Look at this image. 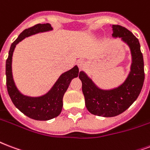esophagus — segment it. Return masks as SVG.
Instances as JSON below:
<instances>
[{
	"label": "esophagus",
	"mask_w": 150,
	"mask_h": 150,
	"mask_svg": "<svg viewBox=\"0 0 150 150\" xmlns=\"http://www.w3.org/2000/svg\"><path fill=\"white\" fill-rule=\"evenodd\" d=\"M77 64L79 67V69H83V67H85V61L83 60H79L77 61Z\"/></svg>",
	"instance_id": "obj_1"
}]
</instances>
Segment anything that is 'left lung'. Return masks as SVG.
I'll list each match as a JSON object with an SVG mask.
<instances>
[{
    "mask_svg": "<svg viewBox=\"0 0 150 150\" xmlns=\"http://www.w3.org/2000/svg\"><path fill=\"white\" fill-rule=\"evenodd\" d=\"M112 37L120 38L128 45L131 54V71L118 87L100 89L85 71L79 72L86 107L90 113L103 117H113L126 111L139 97L145 79L143 56L139 39L125 27L112 25Z\"/></svg>",
    "mask_w": 150,
    "mask_h": 150,
    "instance_id": "obj_1",
    "label": "left lung"
}]
</instances>
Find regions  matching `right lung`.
<instances>
[{
	"mask_svg": "<svg viewBox=\"0 0 150 150\" xmlns=\"http://www.w3.org/2000/svg\"><path fill=\"white\" fill-rule=\"evenodd\" d=\"M52 30V27L50 23H39L24 30L11 44L6 60V85L9 97L14 105L21 112L36 120H49L60 115L63 108V97L71 80L78 77L79 72V67L75 65L71 69L61 74L52 88L44 95L30 97L23 94L15 84L11 71L12 55L16 45L22 40L34 34Z\"/></svg>",
	"mask_w": 150,
	"mask_h": 150,
	"instance_id": "1",
	"label": "right lung"
}]
</instances>
